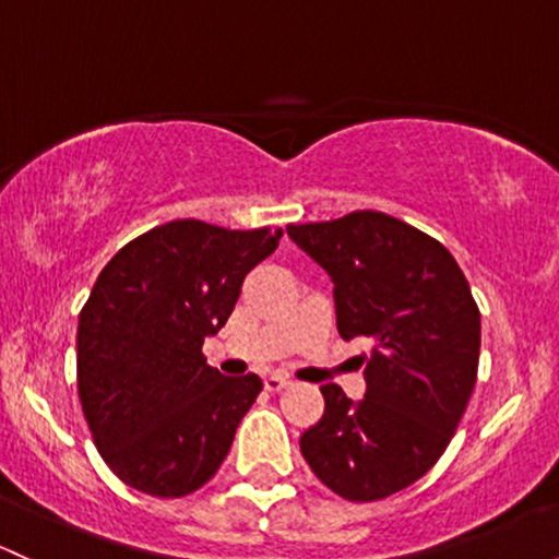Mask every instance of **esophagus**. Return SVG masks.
Returning a JSON list of instances; mask_svg holds the SVG:
<instances>
[{
    "instance_id": "1",
    "label": "esophagus",
    "mask_w": 559,
    "mask_h": 559,
    "mask_svg": "<svg viewBox=\"0 0 559 559\" xmlns=\"http://www.w3.org/2000/svg\"><path fill=\"white\" fill-rule=\"evenodd\" d=\"M262 384H265L267 392H281L284 388H289V377H284V373H267L262 379Z\"/></svg>"
}]
</instances>
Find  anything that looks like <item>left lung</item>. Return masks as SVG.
<instances>
[{
    "label": "left lung",
    "mask_w": 559,
    "mask_h": 559,
    "mask_svg": "<svg viewBox=\"0 0 559 559\" xmlns=\"http://www.w3.org/2000/svg\"><path fill=\"white\" fill-rule=\"evenodd\" d=\"M286 233L334 281L342 340L373 342L364 401L323 384L326 408L299 451L342 499H388L449 449L477 382L480 310L451 251L384 212Z\"/></svg>",
    "instance_id": "left-lung-1"
}]
</instances>
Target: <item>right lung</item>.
<instances>
[{
  "mask_svg": "<svg viewBox=\"0 0 559 559\" xmlns=\"http://www.w3.org/2000/svg\"><path fill=\"white\" fill-rule=\"evenodd\" d=\"M281 236L175 219L132 238L100 270L79 312V401L103 462L127 486L180 499L228 456L262 379L223 377L201 347Z\"/></svg>",
  "mask_w": 559,
  "mask_h": 559,
  "instance_id": "add662e5",
  "label": "right lung"
}]
</instances>
